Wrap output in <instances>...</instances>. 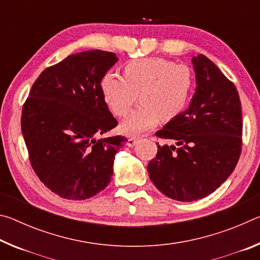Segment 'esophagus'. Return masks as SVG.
<instances>
[{
    "instance_id": "obj_1",
    "label": "esophagus",
    "mask_w": 260,
    "mask_h": 260,
    "mask_svg": "<svg viewBox=\"0 0 260 260\" xmlns=\"http://www.w3.org/2000/svg\"><path fill=\"white\" fill-rule=\"evenodd\" d=\"M139 141H140V138H129L128 139V143H127V144H128V147L132 148V147H134L135 144L139 142Z\"/></svg>"
}]
</instances>
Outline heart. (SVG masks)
<instances>
[{"label":"heart","instance_id":"1","mask_svg":"<svg viewBox=\"0 0 260 260\" xmlns=\"http://www.w3.org/2000/svg\"><path fill=\"white\" fill-rule=\"evenodd\" d=\"M192 85L186 65L149 57L125 64L124 77L109 71L101 80L105 102L117 116H125L136 102L141 104L121 122L127 134L150 129L160 120H171L183 111Z\"/></svg>","mask_w":260,"mask_h":260}]
</instances>
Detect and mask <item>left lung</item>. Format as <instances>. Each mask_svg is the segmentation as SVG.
Segmentation results:
<instances>
[{"label": "left lung", "instance_id": "1", "mask_svg": "<svg viewBox=\"0 0 260 260\" xmlns=\"http://www.w3.org/2000/svg\"><path fill=\"white\" fill-rule=\"evenodd\" d=\"M196 90L186 111L156 136L177 146H159L149 161L152 183L170 199L197 201L212 193L230 177L242 150L241 101L234 83L208 57H192Z\"/></svg>", "mask_w": 260, "mask_h": 260}]
</instances>
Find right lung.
Segmentation results:
<instances>
[{"label":"right lung","instance_id":"add662e5","mask_svg":"<svg viewBox=\"0 0 260 260\" xmlns=\"http://www.w3.org/2000/svg\"><path fill=\"white\" fill-rule=\"evenodd\" d=\"M118 60L88 50L47 68L33 83L21 112L30 165L41 182L63 199L81 201L108 186L125 136L96 140L118 125L101 80Z\"/></svg>","mask_w":260,"mask_h":260}]
</instances>
